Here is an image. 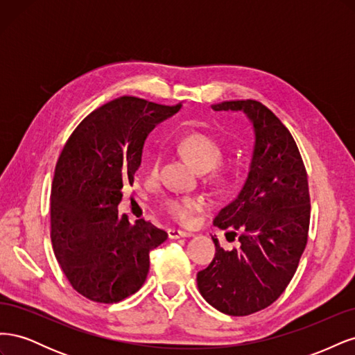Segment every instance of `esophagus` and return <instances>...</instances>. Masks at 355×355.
<instances>
[{
	"label": "esophagus",
	"instance_id": "esophagus-1",
	"mask_svg": "<svg viewBox=\"0 0 355 355\" xmlns=\"http://www.w3.org/2000/svg\"><path fill=\"white\" fill-rule=\"evenodd\" d=\"M192 232H188V231H182V230H175L171 228L168 230V237L171 240H178V239H187V237H192Z\"/></svg>",
	"mask_w": 355,
	"mask_h": 355
}]
</instances>
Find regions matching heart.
Segmentation results:
<instances>
[{
	"instance_id": "obj_1",
	"label": "heart",
	"mask_w": 355,
	"mask_h": 355,
	"mask_svg": "<svg viewBox=\"0 0 355 355\" xmlns=\"http://www.w3.org/2000/svg\"><path fill=\"white\" fill-rule=\"evenodd\" d=\"M179 148L184 154L194 163L201 171L211 170L223 158L222 146L214 141L213 137L202 135V133H189L179 139ZM161 159H163V153L155 151L149 155V171L153 175H157ZM213 184L219 188H228L232 184V179L227 173H216L213 178ZM204 207V200L201 197H182L173 196L168 197L164 201V209L171 218L180 223H192L196 220L198 211Z\"/></svg>"
}]
</instances>
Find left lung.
<instances>
[{
    "label": "left lung",
    "mask_w": 355,
    "mask_h": 355,
    "mask_svg": "<svg viewBox=\"0 0 355 355\" xmlns=\"http://www.w3.org/2000/svg\"><path fill=\"white\" fill-rule=\"evenodd\" d=\"M211 108L241 112L254 142L241 191L213 220L231 240L239 234L240 244L225 250L211 237L216 254L197 286L220 313L249 315L280 297L296 272L309 228L308 178L293 136L263 103L225 101Z\"/></svg>",
    "instance_id": "left-lung-1"
}]
</instances>
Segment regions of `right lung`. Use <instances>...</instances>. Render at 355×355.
<instances>
[{
  "label": "right lung",
  "instance_id": "obj_1",
  "mask_svg": "<svg viewBox=\"0 0 355 355\" xmlns=\"http://www.w3.org/2000/svg\"><path fill=\"white\" fill-rule=\"evenodd\" d=\"M180 108L121 96L85 116L58 159L53 249L71 286L93 302L136 293L149 272V252L168 237L144 218L130 223L125 213L118 216V204L142 163L148 135Z\"/></svg>",
  "mask_w": 355,
  "mask_h": 355
}]
</instances>
